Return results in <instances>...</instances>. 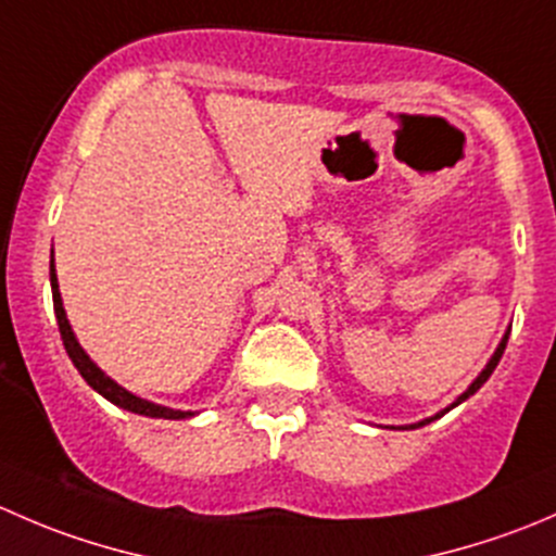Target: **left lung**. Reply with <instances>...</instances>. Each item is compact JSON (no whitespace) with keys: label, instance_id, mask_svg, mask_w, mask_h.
<instances>
[{"label":"left lung","instance_id":"left-lung-1","mask_svg":"<svg viewBox=\"0 0 556 556\" xmlns=\"http://www.w3.org/2000/svg\"><path fill=\"white\" fill-rule=\"evenodd\" d=\"M508 333H511V330H506V336H503V341H501V344H497V350H495V355H492L490 357V363H486V368H484V371H481L479 374V377H476L473 379V384H470L468 387V390H465L463 392V395H459L457 397V401H454L452 403V406H446L444 408V412H439V414H435V417H430V419H422V422H417V425H408V428H422V425H428V422H433V419H439V417H444V414L446 412H450V408H454V406H459V403H463L465 401V397H470V395H473V392L476 390H479V387L481 384H484L486 382V379H490L492 377V371H495V366H497V363H501V357H503V350H506V344H508ZM403 430H406V428H403Z\"/></svg>","mask_w":556,"mask_h":556}]
</instances>
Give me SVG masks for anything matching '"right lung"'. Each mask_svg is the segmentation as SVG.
Returning a JSON list of instances; mask_svg holds the SVG:
<instances>
[{
  "instance_id": "add662e5",
  "label": "right lung",
  "mask_w": 556,
  "mask_h": 556,
  "mask_svg": "<svg viewBox=\"0 0 556 556\" xmlns=\"http://www.w3.org/2000/svg\"><path fill=\"white\" fill-rule=\"evenodd\" d=\"M50 290H53V309H55V319H59L61 341H64L66 355H70V361L75 363V368H77V371H80V377L86 379V382L91 384L93 390L99 392V395H104L106 401L115 403V406H121V408H126V412L142 414V417H155V419H188V417H193V412H179V408H166V406H159V403L144 401V397L134 395V392H128L126 387L117 384L115 379L106 377L102 368H99L97 363H93L91 357L86 355V350H83V346L77 344L75 333H72V325H70V319H66L64 304H61L59 279H55L53 261H50Z\"/></svg>"
}]
</instances>
